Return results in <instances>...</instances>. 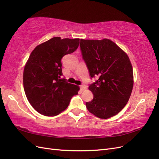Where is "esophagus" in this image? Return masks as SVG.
I'll list each match as a JSON object with an SVG mask.
<instances>
[{
	"label": "esophagus",
	"mask_w": 159,
	"mask_h": 159,
	"mask_svg": "<svg viewBox=\"0 0 159 159\" xmlns=\"http://www.w3.org/2000/svg\"><path fill=\"white\" fill-rule=\"evenodd\" d=\"M80 88H81V90H85L86 88H87V86H86L85 84H82V85H80Z\"/></svg>",
	"instance_id": "obj_1"
}]
</instances>
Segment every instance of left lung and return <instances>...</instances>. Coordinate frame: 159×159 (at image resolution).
I'll return each mask as SVG.
<instances>
[{"instance_id":"obj_1","label":"left lung","mask_w":159,"mask_h":159,"mask_svg":"<svg viewBox=\"0 0 159 159\" xmlns=\"http://www.w3.org/2000/svg\"><path fill=\"white\" fill-rule=\"evenodd\" d=\"M80 50L91 78L93 99L85 105L90 113L101 119L119 113L125 106L133 87V67L127 54L109 39L80 40Z\"/></svg>"}]
</instances>
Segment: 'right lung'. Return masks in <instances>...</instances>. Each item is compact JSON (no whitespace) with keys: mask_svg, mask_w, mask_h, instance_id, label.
<instances>
[{"mask_svg":"<svg viewBox=\"0 0 159 159\" xmlns=\"http://www.w3.org/2000/svg\"><path fill=\"white\" fill-rule=\"evenodd\" d=\"M80 39L54 37L37 46L24 69L23 84L28 102L37 111L55 116L64 111L80 88L62 75L61 58L75 51Z\"/></svg>","mask_w":159,"mask_h":159,"instance_id":"add662e5","label":"right lung"}]
</instances>
